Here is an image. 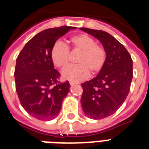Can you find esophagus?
<instances>
[{
  "label": "esophagus",
  "instance_id": "obj_1",
  "mask_svg": "<svg viewBox=\"0 0 149 149\" xmlns=\"http://www.w3.org/2000/svg\"><path fill=\"white\" fill-rule=\"evenodd\" d=\"M70 84L71 85V86H73V85L78 84V83H77V82H74V81H70Z\"/></svg>",
  "mask_w": 149,
  "mask_h": 149
}]
</instances>
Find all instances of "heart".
Returning <instances> with one entry per match:
<instances>
[{
  "label": "heart",
  "instance_id": "obj_1",
  "mask_svg": "<svg viewBox=\"0 0 149 149\" xmlns=\"http://www.w3.org/2000/svg\"><path fill=\"white\" fill-rule=\"evenodd\" d=\"M79 52L77 63L70 65L63 72V77L72 81H79L88 78L91 72H99L106 62V51L101 45L96 44L95 40L86 34L72 36L69 40V48L63 42H56L51 49L50 56L55 66L64 69L70 62V52Z\"/></svg>",
  "mask_w": 149,
  "mask_h": 149
}]
</instances>
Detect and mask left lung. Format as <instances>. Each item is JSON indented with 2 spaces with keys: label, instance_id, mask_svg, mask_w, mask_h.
Segmentation results:
<instances>
[{
  "label": "left lung",
  "instance_id": "left-lung-1",
  "mask_svg": "<svg viewBox=\"0 0 149 149\" xmlns=\"http://www.w3.org/2000/svg\"><path fill=\"white\" fill-rule=\"evenodd\" d=\"M100 40L106 51L104 67L97 76L81 84L83 111L92 119L112 115L129 93L133 77V61L125 47L114 37L101 30L80 28Z\"/></svg>",
  "mask_w": 149,
  "mask_h": 149
}]
</instances>
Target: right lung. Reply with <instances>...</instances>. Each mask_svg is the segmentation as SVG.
<instances>
[{
	"instance_id": "1",
	"label": "right lung",
	"mask_w": 149,
	"mask_h": 149,
	"mask_svg": "<svg viewBox=\"0 0 149 149\" xmlns=\"http://www.w3.org/2000/svg\"><path fill=\"white\" fill-rule=\"evenodd\" d=\"M75 27L61 26L43 30L22 49L16 59L15 87L23 108L33 118L52 120L58 115L63 99L70 91L69 81L58 80L50 51L59 37Z\"/></svg>"
}]
</instances>
